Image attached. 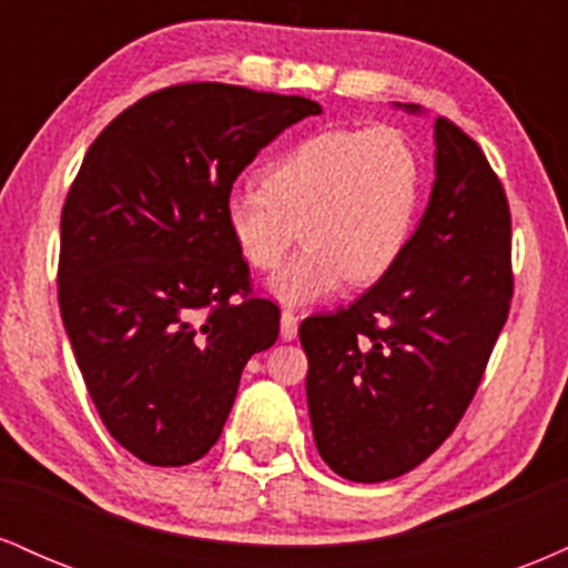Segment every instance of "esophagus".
Returning a JSON list of instances; mask_svg holds the SVG:
<instances>
[{"label": "esophagus", "mask_w": 568, "mask_h": 568, "mask_svg": "<svg viewBox=\"0 0 568 568\" xmlns=\"http://www.w3.org/2000/svg\"><path fill=\"white\" fill-rule=\"evenodd\" d=\"M298 334V315L291 310H283V315H280V336H283V342H291V338H296Z\"/></svg>", "instance_id": "1"}]
</instances>
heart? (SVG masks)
<instances>
[{
  "instance_id": "1",
  "label": "heart",
  "mask_w": 568,
  "mask_h": 568,
  "mask_svg": "<svg viewBox=\"0 0 568 568\" xmlns=\"http://www.w3.org/2000/svg\"><path fill=\"white\" fill-rule=\"evenodd\" d=\"M422 162L400 128H334L298 141L264 184H240L224 219L240 256L272 272L302 234L304 251L277 272L272 293L312 304L347 280L371 285L395 270L416 224Z\"/></svg>"
}]
</instances>
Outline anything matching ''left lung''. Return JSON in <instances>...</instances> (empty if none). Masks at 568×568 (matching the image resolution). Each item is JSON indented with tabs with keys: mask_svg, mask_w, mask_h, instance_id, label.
Wrapping results in <instances>:
<instances>
[{
	"mask_svg": "<svg viewBox=\"0 0 568 568\" xmlns=\"http://www.w3.org/2000/svg\"><path fill=\"white\" fill-rule=\"evenodd\" d=\"M510 298L505 189L478 143L438 116L433 194L400 262L347 310L298 328L325 465L355 484L422 465L470 406Z\"/></svg>",
	"mask_w": 568,
	"mask_h": 568,
	"instance_id": "1",
	"label": "left lung"
}]
</instances>
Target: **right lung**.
<instances>
[{
  "label": "right lung",
  "mask_w": 568,
  "mask_h": 568,
  "mask_svg": "<svg viewBox=\"0 0 568 568\" xmlns=\"http://www.w3.org/2000/svg\"><path fill=\"white\" fill-rule=\"evenodd\" d=\"M302 95L186 82L141 98L90 143L61 213L58 304L112 438L154 467L211 452L280 310L253 296L224 219L237 175Z\"/></svg>",
  "instance_id": "add662e5"
}]
</instances>
